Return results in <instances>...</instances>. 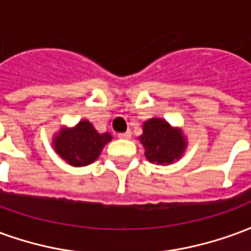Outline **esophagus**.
Returning a JSON list of instances; mask_svg holds the SVG:
<instances>
[{
  "label": "esophagus",
  "mask_w": 251,
  "mask_h": 251,
  "mask_svg": "<svg viewBox=\"0 0 251 251\" xmlns=\"http://www.w3.org/2000/svg\"><path fill=\"white\" fill-rule=\"evenodd\" d=\"M118 138H122V140H129V138H131V133L130 131H126V133H120V134H118Z\"/></svg>",
  "instance_id": "34e87169"
}]
</instances>
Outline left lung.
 Segmentation results:
<instances>
[{"label":"left lung","instance_id":"obj_1","mask_svg":"<svg viewBox=\"0 0 251 251\" xmlns=\"http://www.w3.org/2000/svg\"><path fill=\"white\" fill-rule=\"evenodd\" d=\"M138 140L145 148V157L157 165H168L177 161L187 148L183 131L172 127L161 118L145 121Z\"/></svg>","mask_w":251,"mask_h":251}]
</instances>
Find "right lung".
<instances>
[{"label": "right lung", "mask_w": 251, "mask_h": 251, "mask_svg": "<svg viewBox=\"0 0 251 251\" xmlns=\"http://www.w3.org/2000/svg\"><path fill=\"white\" fill-rule=\"evenodd\" d=\"M111 141L110 133H98L91 122L80 121L71 129L62 127L53 137L55 152L72 167H86L94 163L103 147Z\"/></svg>", "instance_id": "1"}]
</instances>
